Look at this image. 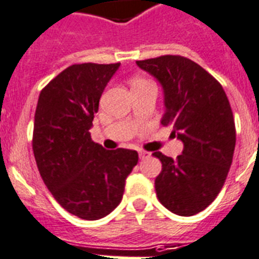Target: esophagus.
<instances>
[{
	"instance_id": "34e87169",
	"label": "esophagus",
	"mask_w": 259,
	"mask_h": 259,
	"mask_svg": "<svg viewBox=\"0 0 259 259\" xmlns=\"http://www.w3.org/2000/svg\"><path fill=\"white\" fill-rule=\"evenodd\" d=\"M139 157L142 160H145L148 159V157H151V153L147 152V151H139Z\"/></svg>"
}]
</instances>
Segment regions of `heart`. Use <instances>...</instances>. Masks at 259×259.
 Masks as SVG:
<instances>
[{
  "label": "heart",
  "mask_w": 259,
  "mask_h": 259,
  "mask_svg": "<svg viewBox=\"0 0 259 259\" xmlns=\"http://www.w3.org/2000/svg\"><path fill=\"white\" fill-rule=\"evenodd\" d=\"M139 82H144V80H139V79H138V80H135L134 83H139Z\"/></svg>",
  "instance_id": "1"
}]
</instances>
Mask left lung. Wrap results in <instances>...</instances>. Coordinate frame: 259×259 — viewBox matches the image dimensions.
<instances>
[{"mask_svg": "<svg viewBox=\"0 0 259 259\" xmlns=\"http://www.w3.org/2000/svg\"><path fill=\"white\" fill-rule=\"evenodd\" d=\"M136 65L156 78L164 93L161 124L184 144L177 159L153 152L161 161L155 180L159 201L189 217L214 201L224 187L236 147V125L222 86L196 62L163 55Z\"/></svg>", "mask_w": 259, "mask_h": 259, "instance_id": "left-lung-1", "label": "left lung"}]
</instances>
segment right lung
Here are the masks:
<instances>
[{"label":"right lung","mask_w":259,"mask_h":259,"mask_svg":"<svg viewBox=\"0 0 259 259\" xmlns=\"http://www.w3.org/2000/svg\"><path fill=\"white\" fill-rule=\"evenodd\" d=\"M119 66H70L40 91L34 116V157L45 185L62 208L90 221L120 204L139 160L131 149L107 151L90 134L100 96Z\"/></svg>","instance_id":"right-lung-1"}]
</instances>
